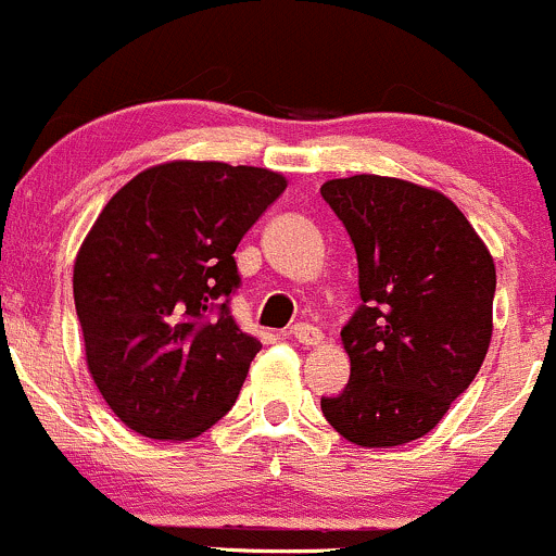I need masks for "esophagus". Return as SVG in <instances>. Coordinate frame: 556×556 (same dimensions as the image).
<instances>
[{
  "instance_id": "34e87169",
  "label": "esophagus",
  "mask_w": 556,
  "mask_h": 556,
  "mask_svg": "<svg viewBox=\"0 0 556 556\" xmlns=\"http://www.w3.org/2000/svg\"><path fill=\"white\" fill-rule=\"evenodd\" d=\"M289 334L294 337L296 342H302V345H307V348L320 345V342H324V334H320L316 326H311V324H294V326H291Z\"/></svg>"
}]
</instances>
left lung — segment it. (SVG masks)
<instances>
[{
    "label": "left lung",
    "instance_id": "8db88e82",
    "mask_svg": "<svg viewBox=\"0 0 556 556\" xmlns=\"http://www.w3.org/2000/svg\"><path fill=\"white\" fill-rule=\"evenodd\" d=\"M356 245L364 305L342 326L351 382L320 399L358 447H399L437 428L477 377L492 337L495 262L431 187L358 174L320 187Z\"/></svg>",
    "mask_w": 556,
    "mask_h": 556
}]
</instances>
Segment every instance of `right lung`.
<instances>
[{"mask_svg": "<svg viewBox=\"0 0 556 556\" xmlns=\"http://www.w3.org/2000/svg\"><path fill=\"white\" fill-rule=\"evenodd\" d=\"M286 176L170 160L119 187L74 260L85 362L109 409L141 437L190 442L236 404L260 340L227 307L236 249Z\"/></svg>", "mask_w": 556, "mask_h": 556, "instance_id": "obj_1", "label": "right lung"}]
</instances>
